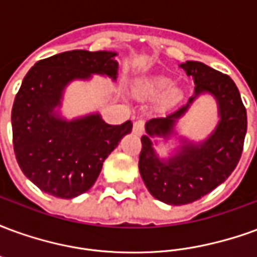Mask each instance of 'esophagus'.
<instances>
[{
  "instance_id": "34e87169",
  "label": "esophagus",
  "mask_w": 257,
  "mask_h": 257,
  "mask_svg": "<svg viewBox=\"0 0 257 257\" xmlns=\"http://www.w3.org/2000/svg\"><path fill=\"white\" fill-rule=\"evenodd\" d=\"M134 134L143 135L145 134V121L143 119H136L134 122Z\"/></svg>"
}]
</instances>
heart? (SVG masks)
<instances>
[{"label":"heart","instance_id":"obj_1","mask_svg":"<svg viewBox=\"0 0 257 257\" xmlns=\"http://www.w3.org/2000/svg\"><path fill=\"white\" fill-rule=\"evenodd\" d=\"M172 81L167 77H153V78L140 79L135 86L136 93L145 97H158L162 96V104L164 106H171L179 101L183 96L182 89L178 86H172Z\"/></svg>","mask_w":257,"mask_h":257}]
</instances>
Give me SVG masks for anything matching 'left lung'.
<instances>
[{"instance_id": "left-lung-1", "label": "left lung", "mask_w": 257, "mask_h": 257, "mask_svg": "<svg viewBox=\"0 0 257 257\" xmlns=\"http://www.w3.org/2000/svg\"><path fill=\"white\" fill-rule=\"evenodd\" d=\"M191 75L195 95L167 117H157L146 123L147 135L142 136L139 171L146 187L153 197L168 205L191 204L215 190L237 167L246 135V110L237 85L227 74L201 62L180 64ZM208 91L215 96L221 121L202 144L185 142L176 156L160 160L154 151L151 138L169 137L174 123L188 109L193 99Z\"/></svg>"}]
</instances>
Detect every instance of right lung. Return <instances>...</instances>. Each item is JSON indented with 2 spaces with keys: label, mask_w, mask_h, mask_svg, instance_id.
Instances as JSON below:
<instances>
[{
  "label": "right lung",
  "mask_w": 257,
  "mask_h": 257,
  "mask_svg": "<svg viewBox=\"0 0 257 257\" xmlns=\"http://www.w3.org/2000/svg\"><path fill=\"white\" fill-rule=\"evenodd\" d=\"M115 52L68 51L37 62L12 107L14 150L22 172L44 193L70 199L95 184L103 162L132 131L108 125L99 114L66 121L55 114L66 85L90 74L117 78Z\"/></svg>",
  "instance_id": "add662e5"
}]
</instances>
